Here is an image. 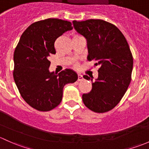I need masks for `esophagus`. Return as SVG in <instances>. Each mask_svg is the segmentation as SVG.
Here are the masks:
<instances>
[{
  "label": "esophagus",
  "instance_id": "obj_1",
  "mask_svg": "<svg viewBox=\"0 0 149 149\" xmlns=\"http://www.w3.org/2000/svg\"><path fill=\"white\" fill-rule=\"evenodd\" d=\"M77 77H78V79H77V81H82L84 79V78H83V76H82V74H78V75H77Z\"/></svg>",
  "mask_w": 149,
  "mask_h": 149
}]
</instances>
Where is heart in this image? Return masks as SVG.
Segmentation results:
<instances>
[{"label":"heart","instance_id":"heart-1","mask_svg":"<svg viewBox=\"0 0 149 149\" xmlns=\"http://www.w3.org/2000/svg\"><path fill=\"white\" fill-rule=\"evenodd\" d=\"M76 66H77V65H76Z\"/></svg>","mask_w":149,"mask_h":149}]
</instances>
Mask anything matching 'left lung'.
<instances>
[{"mask_svg":"<svg viewBox=\"0 0 149 149\" xmlns=\"http://www.w3.org/2000/svg\"><path fill=\"white\" fill-rule=\"evenodd\" d=\"M74 29L87 39L89 61L100 65L98 78L92 90L82 95L87 108L95 113H105L114 108L125 95L131 80L133 56L122 32L110 23L100 19L73 21Z\"/></svg>","mask_w":149,"mask_h":149,"instance_id":"obj_1","label":"left lung"}]
</instances>
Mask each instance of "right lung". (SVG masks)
Returning a JSON list of instances; mask_svg holds the SVG:
<instances>
[{
  "instance_id": "obj_1",
  "label": "right lung",
  "mask_w": 149,
  "mask_h": 149,
  "mask_svg": "<svg viewBox=\"0 0 149 149\" xmlns=\"http://www.w3.org/2000/svg\"><path fill=\"white\" fill-rule=\"evenodd\" d=\"M72 28L70 21L47 18L31 24L20 38L13 54V79L23 99L36 110L49 111L58 106L64 86L77 79L70 69L59 74L49 70V56L56 54L55 41Z\"/></svg>"
}]
</instances>
